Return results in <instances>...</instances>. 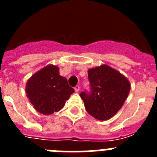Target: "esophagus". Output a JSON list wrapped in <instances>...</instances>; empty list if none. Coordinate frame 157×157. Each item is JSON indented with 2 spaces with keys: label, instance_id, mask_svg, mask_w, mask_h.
Returning a JSON list of instances; mask_svg holds the SVG:
<instances>
[{
  "label": "esophagus",
  "instance_id": "esophagus-1",
  "mask_svg": "<svg viewBox=\"0 0 157 157\" xmlns=\"http://www.w3.org/2000/svg\"><path fill=\"white\" fill-rule=\"evenodd\" d=\"M79 90H80V87L78 86H76L75 87V91L76 93H78Z\"/></svg>",
  "mask_w": 157,
  "mask_h": 157
}]
</instances>
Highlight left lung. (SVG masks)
I'll return each instance as SVG.
<instances>
[{
    "label": "left lung",
    "mask_w": 157,
    "mask_h": 157,
    "mask_svg": "<svg viewBox=\"0 0 157 157\" xmlns=\"http://www.w3.org/2000/svg\"><path fill=\"white\" fill-rule=\"evenodd\" d=\"M91 94H80L86 110L96 120L105 121L120 110L130 90V83L119 71L107 64L88 70Z\"/></svg>",
    "instance_id": "1"
}]
</instances>
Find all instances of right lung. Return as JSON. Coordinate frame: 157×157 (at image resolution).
Segmentation results:
<instances>
[{
    "label": "right lung",
    "instance_id": "right-lung-1",
    "mask_svg": "<svg viewBox=\"0 0 157 157\" xmlns=\"http://www.w3.org/2000/svg\"><path fill=\"white\" fill-rule=\"evenodd\" d=\"M74 89L66 78L59 75V67L48 64L35 72L26 83V94L34 109L48 116L64 107Z\"/></svg>",
    "mask_w": 157,
    "mask_h": 157
}]
</instances>
